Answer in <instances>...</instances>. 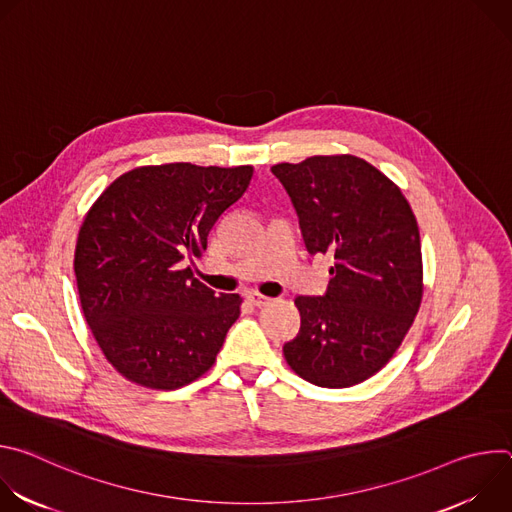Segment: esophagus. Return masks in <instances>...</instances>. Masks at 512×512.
<instances>
[{
  "instance_id": "esophagus-1",
  "label": "esophagus",
  "mask_w": 512,
  "mask_h": 512,
  "mask_svg": "<svg viewBox=\"0 0 512 512\" xmlns=\"http://www.w3.org/2000/svg\"><path fill=\"white\" fill-rule=\"evenodd\" d=\"M247 300H249V304H253V306H257V308H261V306H267V304L271 302L269 298L261 296L259 291H251V294H247Z\"/></svg>"
}]
</instances>
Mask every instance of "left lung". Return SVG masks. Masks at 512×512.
<instances>
[{"instance_id":"obj_1","label":"left lung","mask_w":512,"mask_h":512,"mask_svg":"<svg viewBox=\"0 0 512 512\" xmlns=\"http://www.w3.org/2000/svg\"><path fill=\"white\" fill-rule=\"evenodd\" d=\"M312 255L332 253L324 296H298V336L283 344L302 379L344 389L379 373L401 346L423 294L415 214L397 184L356 156L277 164Z\"/></svg>"}]
</instances>
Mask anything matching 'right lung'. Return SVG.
Here are the masks:
<instances>
[{
  "mask_svg": "<svg viewBox=\"0 0 512 512\" xmlns=\"http://www.w3.org/2000/svg\"><path fill=\"white\" fill-rule=\"evenodd\" d=\"M251 166H141L119 176L85 216L75 275L85 320L131 383L172 391L202 377L241 314L186 263L247 190Z\"/></svg>",
  "mask_w": 512,
  "mask_h": 512,
  "instance_id": "obj_1",
  "label": "right lung"
}]
</instances>
